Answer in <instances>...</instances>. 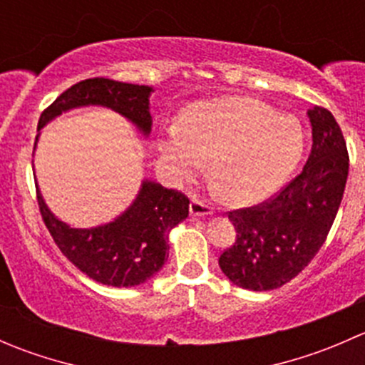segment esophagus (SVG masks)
Listing matches in <instances>:
<instances>
[{"mask_svg": "<svg viewBox=\"0 0 365 365\" xmlns=\"http://www.w3.org/2000/svg\"><path fill=\"white\" fill-rule=\"evenodd\" d=\"M213 210L208 203H205L203 200H200L197 196H192V201H190V215L192 217H205L210 215Z\"/></svg>", "mask_w": 365, "mask_h": 365, "instance_id": "34e87169", "label": "esophagus"}]
</instances>
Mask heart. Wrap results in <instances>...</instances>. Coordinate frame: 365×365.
Masks as SVG:
<instances>
[{"label":"heart","instance_id":"heart-1","mask_svg":"<svg viewBox=\"0 0 365 365\" xmlns=\"http://www.w3.org/2000/svg\"><path fill=\"white\" fill-rule=\"evenodd\" d=\"M300 121L249 97L196 102L162 132L159 150L180 178L201 171L226 203L252 205L274 194L304 155Z\"/></svg>","mask_w":365,"mask_h":365}]
</instances>
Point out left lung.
Here are the masks:
<instances>
[{
	"mask_svg": "<svg viewBox=\"0 0 365 365\" xmlns=\"http://www.w3.org/2000/svg\"><path fill=\"white\" fill-rule=\"evenodd\" d=\"M312 150L302 173L270 200L227 212L237 238L219 267L233 284L268 292L297 277L325 244L344 194L349 157L336 118L309 109Z\"/></svg>",
	"mask_w": 365,
	"mask_h": 365,
	"instance_id": "left-lung-1",
	"label": "left lung"
}]
</instances>
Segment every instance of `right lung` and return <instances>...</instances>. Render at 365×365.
<instances>
[{
	"label": "right lung",
	"instance_id": "add662e5",
	"mask_svg": "<svg viewBox=\"0 0 365 365\" xmlns=\"http://www.w3.org/2000/svg\"><path fill=\"white\" fill-rule=\"evenodd\" d=\"M150 86L93 77L65 90L40 114L38 128L54 116L81 106H106L150 134ZM40 215L54 244L83 274L106 286L128 288L148 281L168 256V233L189 215V197L180 190L145 182L134 205L106 226L76 230L49 212L36 189Z\"/></svg>",
	"mask_w": 365,
	"mask_h": 365
}]
</instances>
